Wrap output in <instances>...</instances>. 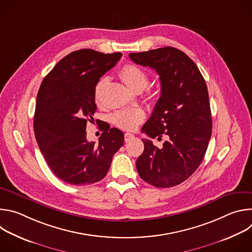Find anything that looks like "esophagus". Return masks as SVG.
I'll use <instances>...</instances> for the list:
<instances>
[{"label": "esophagus", "mask_w": 252, "mask_h": 252, "mask_svg": "<svg viewBox=\"0 0 252 252\" xmlns=\"http://www.w3.org/2000/svg\"><path fill=\"white\" fill-rule=\"evenodd\" d=\"M134 138V135L132 133H129V132H126L125 133V141L127 142V141H130L131 139Z\"/></svg>", "instance_id": "esophagus-1"}]
</instances>
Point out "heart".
I'll use <instances>...</instances> for the list:
<instances>
[{
	"instance_id": "1",
	"label": "heart",
	"mask_w": 252,
	"mask_h": 252,
	"mask_svg": "<svg viewBox=\"0 0 252 252\" xmlns=\"http://www.w3.org/2000/svg\"><path fill=\"white\" fill-rule=\"evenodd\" d=\"M123 82L131 90V91H142L145 90L150 82L149 75L141 67L135 64H126L124 65L119 73ZM107 83L105 77L101 78L95 85L94 88V98L96 101L99 100L100 94L102 89ZM111 120L113 124L117 126L126 129L132 130L134 129L143 120H145V112L141 109H127L120 110L115 112Z\"/></svg>"
}]
</instances>
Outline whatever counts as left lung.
<instances>
[{"instance_id": "left-lung-1", "label": "left lung", "mask_w": 252, "mask_h": 252, "mask_svg": "<svg viewBox=\"0 0 252 252\" xmlns=\"http://www.w3.org/2000/svg\"><path fill=\"white\" fill-rule=\"evenodd\" d=\"M129 58L156 69L161 86L160 97L142 131L152 138L167 137L161 149L151 139H142L145 151L136 160L137 172L154 187H175L199 166L211 136L205 81L194 62L172 47L130 53Z\"/></svg>"}]
</instances>
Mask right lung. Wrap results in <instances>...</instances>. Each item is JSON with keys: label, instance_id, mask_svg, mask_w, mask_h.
Wrapping results in <instances>:
<instances>
[{"label": "right lung", "instance_id": "1", "mask_svg": "<svg viewBox=\"0 0 252 252\" xmlns=\"http://www.w3.org/2000/svg\"><path fill=\"white\" fill-rule=\"evenodd\" d=\"M91 49L63 58L46 76L37 95L33 130L50 169L75 186L102 179L114 155L124 145V132L103 126L97 143L87 140V123L96 111L94 88L122 58Z\"/></svg>", "mask_w": 252, "mask_h": 252}]
</instances>
